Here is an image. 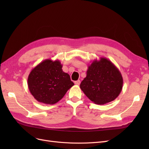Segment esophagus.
Masks as SVG:
<instances>
[{"mask_svg":"<svg viewBox=\"0 0 149 149\" xmlns=\"http://www.w3.org/2000/svg\"><path fill=\"white\" fill-rule=\"evenodd\" d=\"M80 83H81L80 80H78V81H74V84L76 85H79Z\"/></svg>","mask_w":149,"mask_h":149,"instance_id":"obj_1","label":"esophagus"}]
</instances>
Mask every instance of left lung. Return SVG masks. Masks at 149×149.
Listing matches in <instances>:
<instances>
[{"label":"left lung","instance_id":"obj_1","mask_svg":"<svg viewBox=\"0 0 149 149\" xmlns=\"http://www.w3.org/2000/svg\"><path fill=\"white\" fill-rule=\"evenodd\" d=\"M123 86V78L118 68L106 58L101 57L88 66L80 88L93 102L104 104L118 97Z\"/></svg>","mask_w":149,"mask_h":149}]
</instances>
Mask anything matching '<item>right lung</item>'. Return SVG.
<instances>
[{
  "instance_id": "add662e5",
  "label": "right lung",
  "mask_w": 149,
  "mask_h": 149,
  "mask_svg": "<svg viewBox=\"0 0 149 149\" xmlns=\"http://www.w3.org/2000/svg\"><path fill=\"white\" fill-rule=\"evenodd\" d=\"M59 60L47 59L32 69L28 77L29 91L37 101L54 104L74 85L70 75L63 71Z\"/></svg>"
}]
</instances>
